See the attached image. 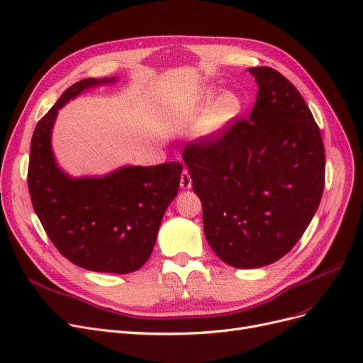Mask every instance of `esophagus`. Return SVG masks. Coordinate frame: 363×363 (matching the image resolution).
Listing matches in <instances>:
<instances>
[{
  "label": "esophagus",
  "instance_id": "1",
  "mask_svg": "<svg viewBox=\"0 0 363 363\" xmlns=\"http://www.w3.org/2000/svg\"><path fill=\"white\" fill-rule=\"evenodd\" d=\"M191 177H190V172H188L186 169H184L182 175H181V188L182 190H188V188H191Z\"/></svg>",
  "mask_w": 363,
  "mask_h": 363
}]
</instances>
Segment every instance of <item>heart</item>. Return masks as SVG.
<instances>
[{"instance_id": "1", "label": "heart", "mask_w": 363, "mask_h": 363, "mask_svg": "<svg viewBox=\"0 0 363 363\" xmlns=\"http://www.w3.org/2000/svg\"><path fill=\"white\" fill-rule=\"evenodd\" d=\"M215 94L216 93L212 89H206V90L200 91L196 96L194 105H197V106L209 105L213 101ZM240 108H242V104L238 96H234V94H231V93L224 94L223 98L218 99V102L212 106V109L208 113L206 120H204V124H203V129L206 132H213V130L219 129L220 125H224L233 117L238 116Z\"/></svg>"}]
</instances>
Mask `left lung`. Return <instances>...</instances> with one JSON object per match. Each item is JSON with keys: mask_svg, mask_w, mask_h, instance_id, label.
<instances>
[{"mask_svg": "<svg viewBox=\"0 0 363 363\" xmlns=\"http://www.w3.org/2000/svg\"><path fill=\"white\" fill-rule=\"evenodd\" d=\"M249 117L188 144L182 159L203 206L208 243L235 269L269 265L301 239L325 186V147L301 93L270 67L249 68Z\"/></svg>", "mask_w": 363, "mask_h": 363, "instance_id": "obj_1", "label": "left lung"}]
</instances>
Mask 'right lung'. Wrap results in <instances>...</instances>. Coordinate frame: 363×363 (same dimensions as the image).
Segmentation results:
<instances>
[{
  "mask_svg": "<svg viewBox=\"0 0 363 363\" xmlns=\"http://www.w3.org/2000/svg\"><path fill=\"white\" fill-rule=\"evenodd\" d=\"M109 82L114 78L72 84L37 123L28 188L44 231L62 255L86 270L128 274L151 255L164 211L178 194L182 164L128 166L104 178L82 179L57 167L50 145L57 109L83 90Z\"/></svg>",
  "mask_w": 363,
  "mask_h": 363,
  "instance_id": "add662e5",
  "label": "right lung"
}]
</instances>
